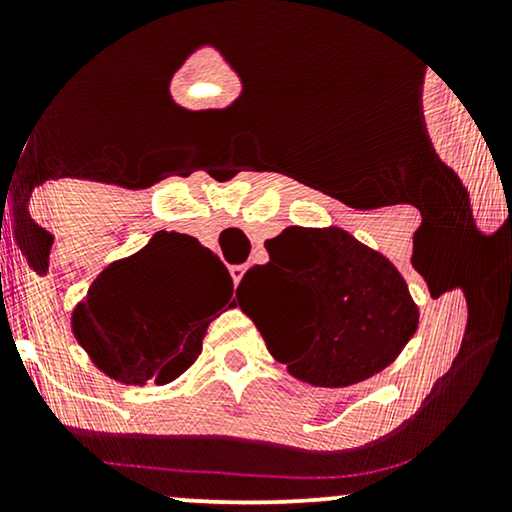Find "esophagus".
I'll return each instance as SVG.
<instances>
[{
    "label": "esophagus",
    "instance_id": "esophagus-1",
    "mask_svg": "<svg viewBox=\"0 0 512 512\" xmlns=\"http://www.w3.org/2000/svg\"><path fill=\"white\" fill-rule=\"evenodd\" d=\"M231 276H233V284H238L240 279H243V274H245V264H231Z\"/></svg>",
    "mask_w": 512,
    "mask_h": 512
}]
</instances>
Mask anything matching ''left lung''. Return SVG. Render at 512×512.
I'll return each mask as SVG.
<instances>
[{
  "label": "left lung",
  "instance_id": "8db88e82",
  "mask_svg": "<svg viewBox=\"0 0 512 512\" xmlns=\"http://www.w3.org/2000/svg\"><path fill=\"white\" fill-rule=\"evenodd\" d=\"M267 264L240 279L238 305L267 349L298 380L346 387L395 361L419 327V310L395 264L342 228L291 226L267 240ZM267 292L270 320L249 298Z\"/></svg>",
  "mask_w": 512,
  "mask_h": 512
}]
</instances>
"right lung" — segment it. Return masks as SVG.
<instances>
[{
	"label": "right lung",
	"mask_w": 512,
	"mask_h": 512,
	"mask_svg": "<svg viewBox=\"0 0 512 512\" xmlns=\"http://www.w3.org/2000/svg\"><path fill=\"white\" fill-rule=\"evenodd\" d=\"M233 281L197 238L156 233L110 264L74 313V334L98 368L127 385H166L195 363Z\"/></svg>",
	"instance_id": "add662e5"
}]
</instances>
